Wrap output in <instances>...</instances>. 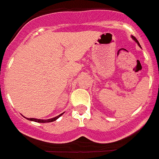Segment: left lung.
I'll return each instance as SVG.
<instances>
[{
    "label": "left lung",
    "mask_w": 159,
    "mask_h": 159,
    "mask_svg": "<svg viewBox=\"0 0 159 159\" xmlns=\"http://www.w3.org/2000/svg\"><path fill=\"white\" fill-rule=\"evenodd\" d=\"M131 38H132V39H133V40H134V41L136 42V43H138V44H139V47H140V44H139V41H138V40H137V39H136L135 37H134V36H131Z\"/></svg>",
    "instance_id": "obj_1"
}]
</instances>
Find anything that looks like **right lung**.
<instances>
[{
    "label": "right lung",
    "instance_id": "obj_1",
    "mask_svg": "<svg viewBox=\"0 0 159 159\" xmlns=\"http://www.w3.org/2000/svg\"><path fill=\"white\" fill-rule=\"evenodd\" d=\"M63 114H60V115H59L58 116H57V117H54V118H52V119H33V118H25V119H27L28 120H30V121H34V122H36V123H50V122H53V121H56L57 119H59V118L60 117V116H62Z\"/></svg>",
    "mask_w": 159,
    "mask_h": 159
}]
</instances>
